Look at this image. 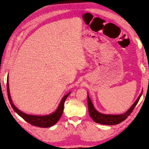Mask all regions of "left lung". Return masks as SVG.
I'll return each instance as SVG.
<instances>
[{
    "label": "left lung",
    "instance_id": "obj_1",
    "mask_svg": "<svg viewBox=\"0 0 149 149\" xmlns=\"http://www.w3.org/2000/svg\"><path fill=\"white\" fill-rule=\"evenodd\" d=\"M142 94V92L134 102V103L132 105V107L127 110L125 113L117 115H113V114H104L100 113L98 111L95 110L93 102L88 95V112L91 118L95 122L99 124H104V125H116L118 124L124 120H125L127 117L130 116V114L132 113L133 110L135 108L136 105L138 103L141 95Z\"/></svg>",
    "mask_w": 149,
    "mask_h": 149
}]
</instances>
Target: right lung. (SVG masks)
I'll use <instances>...</instances> for the list:
<instances>
[{"mask_svg": "<svg viewBox=\"0 0 149 149\" xmlns=\"http://www.w3.org/2000/svg\"><path fill=\"white\" fill-rule=\"evenodd\" d=\"M8 78H9V74L7 77V92H8V98L12 109L19 116H20L22 118H24L26 121H27L29 124L36 127H42V128H47V127H51L59 121L63 113V107H64L65 101L67 99V98L69 96V95L71 94V92L66 94L65 96H63V97L62 98L58 105L57 109L55 110V111H54L52 114L45 115V116H35V115L27 114L19 110L13 104V101L11 99V97L9 92Z\"/></svg>", "mask_w": 149, "mask_h": 149, "instance_id": "add662e5", "label": "right lung"}]
</instances>
